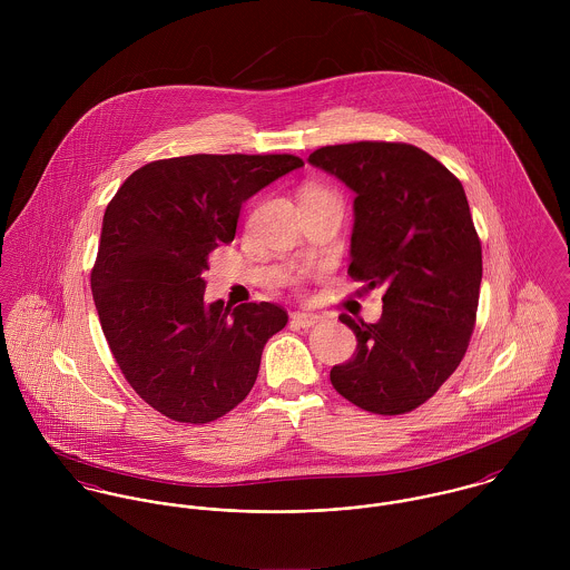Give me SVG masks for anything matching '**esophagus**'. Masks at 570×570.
I'll return each mask as SVG.
<instances>
[{"label":"esophagus","mask_w":570,"mask_h":570,"mask_svg":"<svg viewBox=\"0 0 570 570\" xmlns=\"http://www.w3.org/2000/svg\"><path fill=\"white\" fill-rule=\"evenodd\" d=\"M323 318L318 314H307V312H294L292 314V325L303 326V328H312L314 325H318Z\"/></svg>","instance_id":"1"}]
</instances>
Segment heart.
I'll return each instance as SVG.
<instances>
[{"mask_svg":"<svg viewBox=\"0 0 570 570\" xmlns=\"http://www.w3.org/2000/svg\"><path fill=\"white\" fill-rule=\"evenodd\" d=\"M316 193H326L325 188H321V186H307L305 190H303V195H316Z\"/></svg>","mask_w":570,"mask_h":570,"instance_id":"b5f03b06","label":"heart"}]
</instances>
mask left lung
<instances>
[{
    "mask_svg": "<svg viewBox=\"0 0 570 570\" xmlns=\"http://www.w3.org/2000/svg\"><path fill=\"white\" fill-rule=\"evenodd\" d=\"M309 163L355 190L348 276L386 289L375 325L340 316L357 348L331 384L362 410L406 414L459 368L476 325L483 247L463 184L406 142L331 145Z\"/></svg>",
    "mask_w": 570,
    "mask_h": 570,
    "instance_id": "1",
    "label": "left lung"
}]
</instances>
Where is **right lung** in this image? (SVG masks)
Here are the masks:
<instances>
[{"label": "right lung", "instance_id": "right-lung-1", "mask_svg": "<svg viewBox=\"0 0 570 570\" xmlns=\"http://www.w3.org/2000/svg\"><path fill=\"white\" fill-rule=\"evenodd\" d=\"M289 154H195L145 164L107 204L91 294L116 364L164 416L210 423L252 391L276 303H204L208 254L230 244L247 197L303 166Z\"/></svg>", "mask_w": 570, "mask_h": 570}]
</instances>
